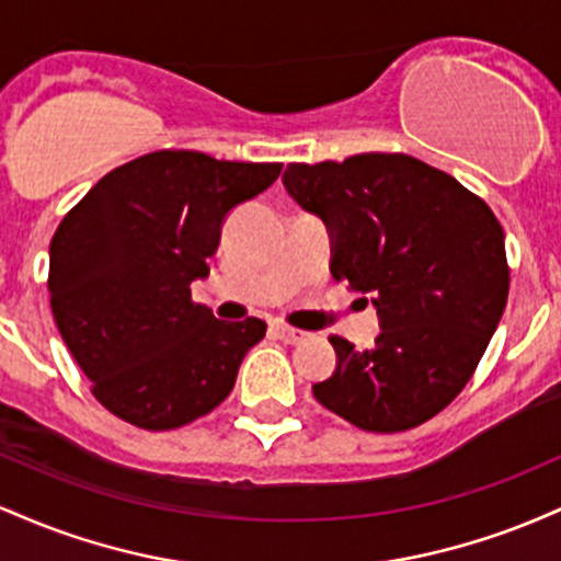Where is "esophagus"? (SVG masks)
I'll return each mask as SVG.
<instances>
[{"instance_id":"obj_1","label":"esophagus","mask_w":561,"mask_h":561,"mask_svg":"<svg viewBox=\"0 0 561 561\" xmlns=\"http://www.w3.org/2000/svg\"><path fill=\"white\" fill-rule=\"evenodd\" d=\"M272 334H274V337H279L282 343H287V345L300 343V340L306 337V334H302L300 330H293V327L279 324V321H276V324H272Z\"/></svg>"}]
</instances>
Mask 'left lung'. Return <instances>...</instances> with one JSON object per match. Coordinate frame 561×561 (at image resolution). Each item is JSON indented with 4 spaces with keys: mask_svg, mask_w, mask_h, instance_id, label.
Listing matches in <instances>:
<instances>
[{
    "mask_svg": "<svg viewBox=\"0 0 561 561\" xmlns=\"http://www.w3.org/2000/svg\"><path fill=\"white\" fill-rule=\"evenodd\" d=\"M285 186L332 234V276L369 293L371 351L332 334L317 401L366 433H403L465 390L508 295L504 229L482 197L403 152L289 163Z\"/></svg>",
    "mask_w": 561,
    "mask_h": 561,
    "instance_id": "left-lung-1",
    "label": "left lung"
}]
</instances>
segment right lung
Masks as SVG:
<instances>
[{
	"instance_id": "add662e5",
	"label": "right lung",
	"mask_w": 561,
	"mask_h": 561,
	"mask_svg": "<svg viewBox=\"0 0 561 561\" xmlns=\"http://www.w3.org/2000/svg\"><path fill=\"white\" fill-rule=\"evenodd\" d=\"M282 163L195 150L118 165L68 210L49 242V302L94 398L134 427L163 433L210 414L234 388L266 321H221L192 300L234 205Z\"/></svg>"
}]
</instances>
